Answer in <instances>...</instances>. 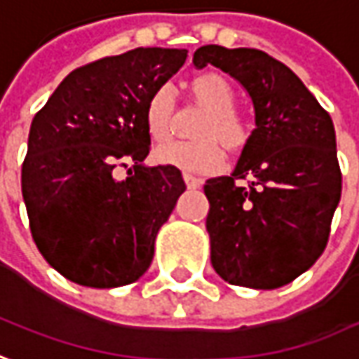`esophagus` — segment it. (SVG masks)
<instances>
[{
    "label": "esophagus",
    "mask_w": 359,
    "mask_h": 359,
    "mask_svg": "<svg viewBox=\"0 0 359 359\" xmlns=\"http://www.w3.org/2000/svg\"><path fill=\"white\" fill-rule=\"evenodd\" d=\"M182 179H184V182H187V187H189V189H198V187L203 184V180L196 179V177H192V175H189V172H184V175H182Z\"/></svg>",
    "instance_id": "obj_1"
}]
</instances>
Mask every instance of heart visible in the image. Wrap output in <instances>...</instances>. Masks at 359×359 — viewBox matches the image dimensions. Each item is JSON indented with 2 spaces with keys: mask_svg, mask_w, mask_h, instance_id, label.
<instances>
[{
  "mask_svg": "<svg viewBox=\"0 0 359 359\" xmlns=\"http://www.w3.org/2000/svg\"><path fill=\"white\" fill-rule=\"evenodd\" d=\"M192 101L206 109L194 127V142H172L156 149L155 158L161 165L208 175L222 167V149L232 155L241 153L248 141V129L234 111V93L229 81L218 73H204L191 83ZM144 121L149 135L156 142L172 139L179 121L177 93L172 85H158L149 97Z\"/></svg>",
  "mask_w": 359,
  "mask_h": 359,
  "instance_id": "obj_1",
  "label": "heart"
}]
</instances>
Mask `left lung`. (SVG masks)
Returning a JSON list of instances; mask_svg holds the SVG:
<instances>
[{"mask_svg": "<svg viewBox=\"0 0 359 359\" xmlns=\"http://www.w3.org/2000/svg\"><path fill=\"white\" fill-rule=\"evenodd\" d=\"M192 63L238 81L256 125L232 175L204 184L212 268L254 290L290 284L324 252L340 203L334 123L298 75L264 51L204 45ZM241 178L248 187L236 184Z\"/></svg>", "mask_w": 359, "mask_h": 359, "instance_id": "obj_1", "label": "left lung"}]
</instances>
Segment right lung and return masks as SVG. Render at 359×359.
<instances>
[{
  "label": "right lung",
  "mask_w": 359,
  "mask_h": 359,
  "mask_svg": "<svg viewBox=\"0 0 359 359\" xmlns=\"http://www.w3.org/2000/svg\"><path fill=\"white\" fill-rule=\"evenodd\" d=\"M187 49L137 47L71 71L33 117L21 192L33 241L65 278L89 288L139 280L187 184L177 167H147L149 97ZM133 170L125 181L117 166Z\"/></svg>",
  "instance_id": "add662e5"
}]
</instances>
